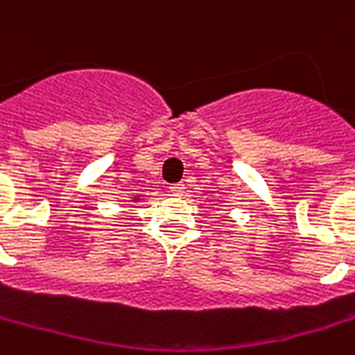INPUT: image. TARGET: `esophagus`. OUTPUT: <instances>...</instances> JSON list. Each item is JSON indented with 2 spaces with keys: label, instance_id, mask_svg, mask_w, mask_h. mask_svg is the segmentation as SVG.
Segmentation results:
<instances>
[{
  "label": "esophagus",
  "instance_id": "34e87169",
  "mask_svg": "<svg viewBox=\"0 0 355 355\" xmlns=\"http://www.w3.org/2000/svg\"><path fill=\"white\" fill-rule=\"evenodd\" d=\"M182 192H184V184H182V182L171 184V194H173V196H182Z\"/></svg>",
  "mask_w": 355,
  "mask_h": 355
}]
</instances>
